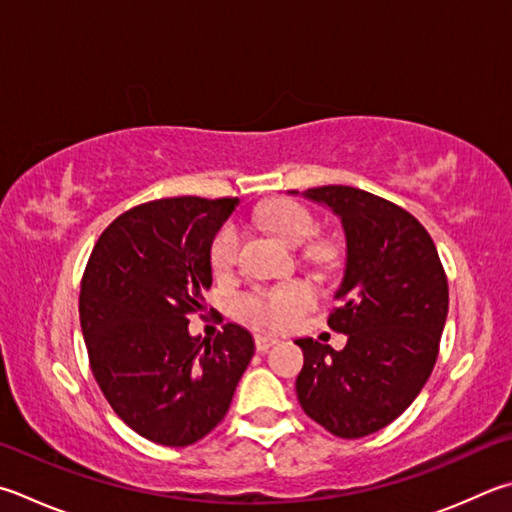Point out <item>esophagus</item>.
Wrapping results in <instances>:
<instances>
[{"instance_id": "1", "label": "esophagus", "mask_w": 512, "mask_h": 512, "mask_svg": "<svg viewBox=\"0 0 512 512\" xmlns=\"http://www.w3.org/2000/svg\"><path fill=\"white\" fill-rule=\"evenodd\" d=\"M277 342V338H273V336H264V333H257L255 336V347H257V351H268L271 349L273 345Z\"/></svg>"}]
</instances>
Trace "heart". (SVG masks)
I'll use <instances>...</instances> for the list:
<instances>
[{"label": "heart", "instance_id": "heart-1", "mask_svg": "<svg viewBox=\"0 0 512 512\" xmlns=\"http://www.w3.org/2000/svg\"><path fill=\"white\" fill-rule=\"evenodd\" d=\"M262 224L280 235L286 244L300 246L315 232V219L300 203L275 201L259 212ZM241 230L235 221L217 230L210 241V266L215 273H228L237 264ZM315 288L306 280H288L275 286H257L239 297L237 309L255 327L286 329L315 304Z\"/></svg>", "mask_w": 512, "mask_h": 512}]
</instances>
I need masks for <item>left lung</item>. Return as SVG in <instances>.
Wrapping results in <instances>:
<instances>
[{
    "label": "left lung",
    "instance_id": "1",
    "mask_svg": "<svg viewBox=\"0 0 512 512\" xmlns=\"http://www.w3.org/2000/svg\"><path fill=\"white\" fill-rule=\"evenodd\" d=\"M306 199L329 206L347 237V268L329 313L342 351L295 340L304 367L295 380L306 416L340 439H360L396 421L430 378L448 318V277L418 219L351 185H322Z\"/></svg>",
    "mask_w": 512,
    "mask_h": 512
}]
</instances>
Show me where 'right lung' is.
<instances>
[{
    "mask_svg": "<svg viewBox=\"0 0 512 512\" xmlns=\"http://www.w3.org/2000/svg\"><path fill=\"white\" fill-rule=\"evenodd\" d=\"M237 203H141L102 230L82 275L80 324L96 383L125 425L167 448L215 430L255 353L239 324L212 340L188 333L190 315L206 311L210 241Z\"/></svg>",
    "mask_w": 512,
    "mask_h": 512,
    "instance_id": "obj_1",
    "label": "right lung"
}]
</instances>
